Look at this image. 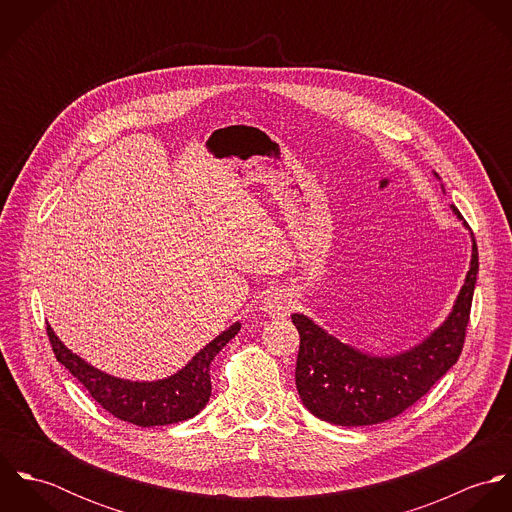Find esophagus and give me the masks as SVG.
<instances>
[{
    "label": "esophagus",
    "mask_w": 512,
    "mask_h": 512,
    "mask_svg": "<svg viewBox=\"0 0 512 512\" xmlns=\"http://www.w3.org/2000/svg\"><path fill=\"white\" fill-rule=\"evenodd\" d=\"M292 307V297H290V293L284 292V290L268 292V295L264 297V303H262V311L270 317H284L292 311Z\"/></svg>",
    "instance_id": "34e87169"
}]
</instances>
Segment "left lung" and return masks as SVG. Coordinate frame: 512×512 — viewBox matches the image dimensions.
I'll return each mask as SVG.
<instances>
[{
  "instance_id": "obj_1",
  "label": "left lung",
  "mask_w": 512,
  "mask_h": 512,
  "mask_svg": "<svg viewBox=\"0 0 512 512\" xmlns=\"http://www.w3.org/2000/svg\"><path fill=\"white\" fill-rule=\"evenodd\" d=\"M451 209L463 219L455 207ZM463 224L467 226V222ZM471 240V266L453 311L428 339L406 353L394 357L365 355L325 333L309 317L293 313V325L299 333L295 386L313 416L337 426L386 422L418 402L457 363L479 272L473 232Z\"/></svg>"
}]
</instances>
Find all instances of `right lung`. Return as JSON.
I'll list each match as a JSON object with an SVG mask.
<instances>
[{"instance_id":"1","label":"right lung","mask_w":512,"mask_h":512,"mask_svg":"<svg viewBox=\"0 0 512 512\" xmlns=\"http://www.w3.org/2000/svg\"><path fill=\"white\" fill-rule=\"evenodd\" d=\"M240 331L234 323L201 349L185 368L169 378L155 382H132L114 378L94 366L84 363L69 351L47 325V335L55 357L61 365L78 378L88 394L114 418L134 426L151 428L167 426L197 416L211 396V363L220 349Z\"/></svg>"}]
</instances>
